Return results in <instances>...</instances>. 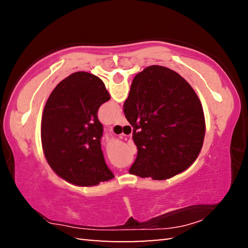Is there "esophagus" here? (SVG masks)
Wrapping results in <instances>:
<instances>
[{
	"instance_id": "obj_1",
	"label": "esophagus",
	"mask_w": 248,
	"mask_h": 248,
	"mask_svg": "<svg viewBox=\"0 0 248 248\" xmlns=\"http://www.w3.org/2000/svg\"><path fill=\"white\" fill-rule=\"evenodd\" d=\"M125 124L127 123H125V119L124 118V117H120V118L115 123V124H118V125H124Z\"/></svg>"
}]
</instances>
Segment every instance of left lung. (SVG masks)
Here are the masks:
<instances>
[{
  "instance_id": "1",
  "label": "left lung",
  "mask_w": 248,
  "mask_h": 248,
  "mask_svg": "<svg viewBox=\"0 0 248 248\" xmlns=\"http://www.w3.org/2000/svg\"><path fill=\"white\" fill-rule=\"evenodd\" d=\"M110 99L94 74L75 72L54 87L41 118V144L49 166L75 186L91 187L115 177L100 148L97 111Z\"/></svg>"
}]
</instances>
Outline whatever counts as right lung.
Returning <instances> with one entry per match:
<instances>
[{
  "mask_svg": "<svg viewBox=\"0 0 248 248\" xmlns=\"http://www.w3.org/2000/svg\"><path fill=\"white\" fill-rule=\"evenodd\" d=\"M124 112L138 148L129 173L165 180L194 164L202 148V105L186 79L161 65L136 75Z\"/></svg>",
  "mask_w": 248,
  "mask_h": 248,
  "instance_id": "add662e5",
  "label": "right lung"
}]
</instances>
